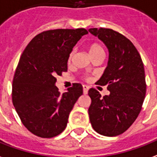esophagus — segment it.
I'll return each mask as SVG.
<instances>
[{"instance_id":"esophagus-1","label":"esophagus","mask_w":157,"mask_h":157,"mask_svg":"<svg viewBox=\"0 0 157 157\" xmlns=\"http://www.w3.org/2000/svg\"><path fill=\"white\" fill-rule=\"evenodd\" d=\"M83 94H86L88 91H89V87L87 86V85H83Z\"/></svg>"}]
</instances>
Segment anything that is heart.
Masks as SVG:
<instances>
[{"label": "heart", "mask_w": 157, "mask_h": 157, "mask_svg": "<svg viewBox=\"0 0 157 157\" xmlns=\"http://www.w3.org/2000/svg\"><path fill=\"white\" fill-rule=\"evenodd\" d=\"M89 52H90V54L91 55V57H94V56H96V55L100 54V53H105L104 52V49H103L102 46L99 44V43H93L90 46L89 48ZM74 50H73L72 52H70V54L68 56V63H70L73 58H74Z\"/></svg>", "instance_id": "1"}]
</instances>
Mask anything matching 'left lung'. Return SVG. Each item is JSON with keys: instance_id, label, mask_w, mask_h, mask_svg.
<instances>
[{"instance_id": "1", "label": "left lung", "mask_w": 157, "mask_h": 157, "mask_svg": "<svg viewBox=\"0 0 157 157\" xmlns=\"http://www.w3.org/2000/svg\"><path fill=\"white\" fill-rule=\"evenodd\" d=\"M109 50L108 66L96 84L107 85L109 95L101 97L90 89L89 108L94 130L105 136H116L128 130L141 110L146 96L145 69L140 55L132 42L109 28H90Z\"/></svg>"}]
</instances>
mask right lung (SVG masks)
Listing matches in <instances>:
<instances>
[{
  "instance_id": "right-lung-1",
  "label": "right lung",
  "mask_w": 157,
  "mask_h": 157,
  "mask_svg": "<svg viewBox=\"0 0 157 157\" xmlns=\"http://www.w3.org/2000/svg\"><path fill=\"white\" fill-rule=\"evenodd\" d=\"M85 34L84 28L42 32L21 56L12 81V103L24 126L36 136L52 138L62 133L83 94L80 83H73L63 94L55 83L57 75L67 72L68 56Z\"/></svg>"
}]
</instances>
